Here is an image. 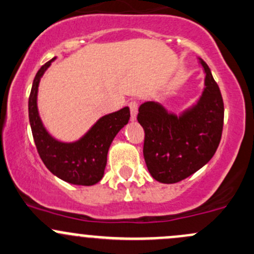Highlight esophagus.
I'll return each mask as SVG.
<instances>
[{"label":"esophagus","instance_id":"34e87169","mask_svg":"<svg viewBox=\"0 0 254 254\" xmlns=\"http://www.w3.org/2000/svg\"><path fill=\"white\" fill-rule=\"evenodd\" d=\"M129 108H130V113H131V120L136 119V116H137V111H138V103L137 101L132 100L129 102Z\"/></svg>","mask_w":254,"mask_h":254}]
</instances>
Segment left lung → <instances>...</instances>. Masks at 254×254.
Listing matches in <instances>:
<instances>
[{"label":"left lung","instance_id":"8db88e82","mask_svg":"<svg viewBox=\"0 0 254 254\" xmlns=\"http://www.w3.org/2000/svg\"><path fill=\"white\" fill-rule=\"evenodd\" d=\"M205 89L201 100L183 116L175 117L154 102L138 108L137 120L145 130L143 157L157 181L175 184L210 161L221 140L224 102L220 89L202 61Z\"/></svg>","mask_w":254,"mask_h":254}]
</instances>
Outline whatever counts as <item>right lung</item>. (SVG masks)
I'll return each instance as SVG.
<instances>
[{"instance_id": "obj_1", "label": "right lung", "mask_w": 254, "mask_h": 254, "mask_svg": "<svg viewBox=\"0 0 254 254\" xmlns=\"http://www.w3.org/2000/svg\"><path fill=\"white\" fill-rule=\"evenodd\" d=\"M52 61L39 69L29 96V120L37 153L47 169L66 183L82 186L95 185L102 179L109 146L114 136L129 122L130 111L125 107L102 117L78 142L62 143L56 141L42 127L36 107L40 78Z\"/></svg>"}]
</instances>
